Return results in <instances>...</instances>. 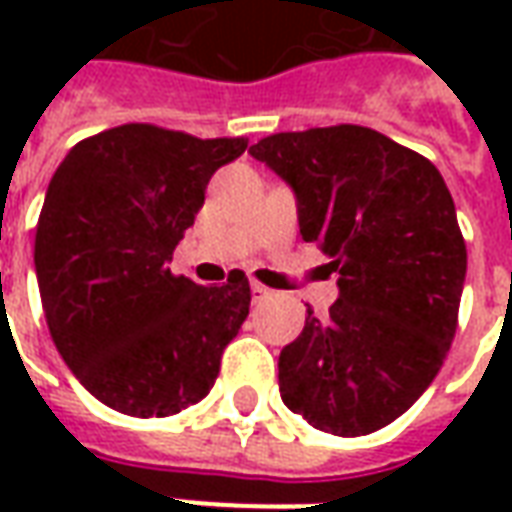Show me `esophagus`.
I'll return each mask as SVG.
<instances>
[{"label":"esophagus","instance_id":"esophagus-1","mask_svg":"<svg viewBox=\"0 0 512 512\" xmlns=\"http://www.w3.org/2000/svg\"><path fill=\"white\" fill-rule=\"evenodd\" d=\"M271 296V290L266 285H260V282H252V299L255 301H266Z\"/></svg>","mask_w":512,"mask_h":512}]
</instances>
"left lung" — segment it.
Instances as JSON below:
<instances>
[{"instance_id": "left-lung-1", "label": "left lung", "mask_w": 512, "mask_h": 512, "mask_svg": "<svg viewBox=\"0 0 512 512\" xmlns=\"http://www.w3.org/2000/svg\"><path fill=\"white\" fill-rule=\"evenodd\" d=\"M249 153L293 189L301 238L340 274L329 315L307 310L279 354L282 400L323 433L384 428L455 337L466 244L450 189L428 158L365 126L271 134Z\"/></svg>"}]
</instances>
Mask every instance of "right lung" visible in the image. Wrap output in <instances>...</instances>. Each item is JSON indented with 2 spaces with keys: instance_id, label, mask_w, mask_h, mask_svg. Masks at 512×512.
<instances>
[{
  "instance_id": "right-lung-1",
  "label": "right lung",
  "mask_w": 512,
  "mask_h": 512,
  "mask_svg": "<svg viewBox=\"0 0 512 512\" xmlns=\"http://www.w3.org/2000/svg\"><path fill=\"white\" fill-rule=\"evenodd\" d=\"M244 136L197 139L126 123L62 158L35 233L46 323L73 376L104 406L169 417L211 392L249 315V279L197 285L169 271L219 167Z\"/></svg>"
}]
</instances>
